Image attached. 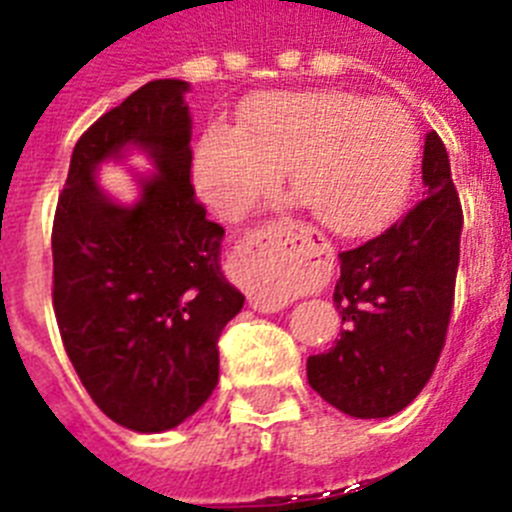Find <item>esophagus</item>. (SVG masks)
Returning a JSON list of instances; mask_svg holds the SVG:
<instances>
[{
  "label": "esophagus",
  "instance_id": "obj_1",
  "mask_svg": "<svg viewBox=\"0 0 512 512\" xmlns=\"http://www.w3.org/2000/svg\"><path fill=\"white\" fill-rule=\"evenodd\" d=\"M283 265H286V247L270 229L247 231L231 255V275L247 288L252 306L262 311L286 306L288 296L281 288Z\"/></svg>",
  "mask_w": 512,
  "mask_h": 512
}]
</instances>
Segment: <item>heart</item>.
I'll return each instance as SVG.
<instances>
[{
	"label": "heart",
	"mask_w": 512,
	"mask_h": 512,
	"mask_svg": "<svg viewBox=\"0 0 512 512\" xmlns=\"http://www.w3.org/2000/svg\"><path fill=\"white\" fill-rule=\"evenodd\" d=\"M420 139L394 102L337 90L265 92L242 108L239 131L213 123L193 154V182L208 208L237 216L281 188L337 237H368L402 211Z\"/></svg>",
	"instance_id": "1"
}]
</instances>
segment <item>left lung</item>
<instances>
[{"instance_id":"obj_1","label":"left lung","mask_w":512,"mask_h":512,"mask_svg":"<svg viewBox=\"0 0 512 512\" xmlns=\"http://www.w3.org/2000/svg\"><path fill=\"white\" fill-rule=\"evenodd\" d=\"M422 201L397 224L340 252V340L309 355L306 379L350 417L404 410L433 376L453 311L464 211L441 136L425 139Z\"/></svg>"}]
</instances>
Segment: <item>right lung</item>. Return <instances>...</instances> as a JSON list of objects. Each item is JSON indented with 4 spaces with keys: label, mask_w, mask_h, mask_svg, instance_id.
I'll list each match as a JSON object with an SVG mask.
<instances>
[{
    "label": "right lung",
    "mask_w": 512,
    "mask_h": 512,
    "mask_svg": "<svg viewBox=\"0 0 512 512\" xmlns=\"http://www.w3.org/2000/svg\"><path fill=\"white\" fill-rule=\"evenodd\" d=\"M188 82L154 79L79 136L53 216V311L79 381L136 433L180 425L219 384V337L244 296L221 273L224 226L190 182ZM126 143L160 172L126 209L94 167Z\"/></svg>",
    "instance_id": "1"
}]
</instances>
